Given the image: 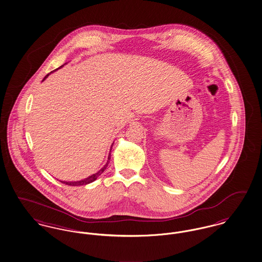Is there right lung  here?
<instances>
[{"label":"right lung","instance_id":"right-lung-1","mask_svg":"<svg viewBox=\"0 0 262 262\" xmlns=\"http://www.w3.org/2000/svg\"><path fill=\"white\" fill-rule=\"evenodd\" d=\"M65 64H67V63H65ZM64 64V65H65ZM64 65H62L61 67H59L58 69H60V68H62ZM57 69V70H58ZM51 73H53V72H51ZM50 74H48V75H46L45 77H44V79L42 80V82L49 76ZM112 145H113V143H112ZM112 145H111V151H110V154H108V159H107V162H106V164L103 165V167H101L97 172L96 173H94V174H92V176H90V177H88V178H85V179H82V180H77V181H63V180H60L62 183H64V184H67V185H72V186H79V185H85V184H89V183H92V182H94L96 179L106 169V167H107V165L110 164V160H111V149H112Z\"/></svg>","mask_w":262,"mask_h":262}]
</instances>
